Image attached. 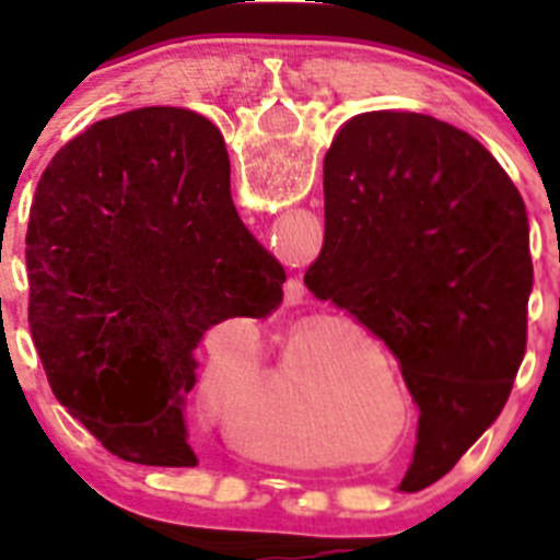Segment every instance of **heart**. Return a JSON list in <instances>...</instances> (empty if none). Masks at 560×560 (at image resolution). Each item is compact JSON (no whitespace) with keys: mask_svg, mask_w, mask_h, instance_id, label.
I'll use <instances>...</instances> for the list:
<instances>
[{"mask_svg":"<svg viewBox=\"0 0 560 560\" xmlns=\"http://www.w3.org/2000/svg\"><path fill=\"white\" fill-rule=\"evenodd\" d=\"M291 389H294V378H291V375H280V378L275 381V387H271V395H275V400L280 404V400L291 398Z\"/></svg>","mask_w":560,"mask_h":560,"instance_id":"b5f03b06","label":"heart"}]
</instances>
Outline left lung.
I'll list each match as a JSON object with an SVG mask.
<instances>
[{
	"label": "left lung",
	"instance_id": "8db88e82",
	"mask_svg": "<svg viewBox=\"0 0 560 560\" xmlns=\"http://www.w3.org/2000/svg\"><path fill=\"white\" fill-rule=\"evenodd\" d=\"M305 285L398 359L420 409L404 482L446 477L499 418L527 350L530 224L511 176L448 122L359 114L325 153V244Z\"/></svg>",
	"mask_w": 560,
	"mask_h": 560
}]
</instances>
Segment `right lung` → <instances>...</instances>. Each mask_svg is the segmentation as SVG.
<instances>
[{
	"mask_svg": "<svg viewBox=\"0 0 560 560\" xmlns=\"http://www.w3.org/2000/svg\"><path fill=\"white\" fill-rule=\"evenodd\" d=\"M24 257L61 407L128 463L196 465L192 350L212 325L280 308L285 283L237 219L219 128L148 106L78 133L42 173Z\"/></svg>",
	"mask_w": 560,
	"mask_h": 560,
	"instance_id": "obj_1",
	"label": "right lung"
}]
</instances>
